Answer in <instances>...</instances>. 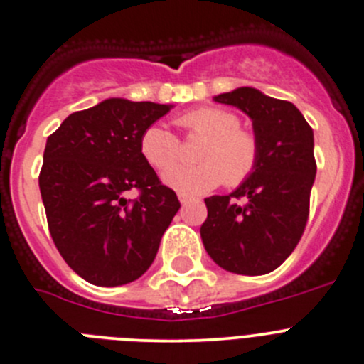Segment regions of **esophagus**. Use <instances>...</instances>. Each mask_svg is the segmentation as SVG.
<instances>
[{
  "mask_svg": "<svg viewBox=\"0 0 364 364\" xmlns=\"http://www.w3.org/2000/svg\"><path fill=\"white\" fill-rule=\"evenodd\" d=\"M178 199H179V203H181L183 206H185V204H188L190 200H192V197L186 196V193H183V192H179V193H178Z\"/></svg>",
  "mask_w": 364,
  "mask_h": 364,
  "instance_id": "1",
  "label": "esophagus"
}]
</instances>
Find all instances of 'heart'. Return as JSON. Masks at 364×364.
<instances>
[{
  "mask_svg": "<svg viewBox=\"0 0 364 364\" xmlns=\"http://www.w3.org/2000/svg\"><path fill=\"white\" fill-rule=\"evenodd\" d=\"M190 133L206 136L197 165H174L161 174L165 185L183 193H206L222 181L245 183L259 161V142L252 132L240 128V117L217 107H204L178 119ZM140 153L151 167L166 168L179 156V140L160 124H151L140 136Z\"/></svg>",
  "mask_w": 364,
  "mask_h": 364,
  "instance_id": "obj_1",
  "label": "heart"
}]
</instances>
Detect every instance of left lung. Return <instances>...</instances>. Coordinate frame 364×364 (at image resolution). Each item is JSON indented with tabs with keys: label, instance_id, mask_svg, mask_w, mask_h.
Returning a JSON list of instances; mask_svg holds the SVG:
<instances>
[{
	"label": "left lung",
	"instance_id": "8db88e82",
	"mask_svg": "<svg viewBox=\"0 0 364 364\" xmlns=\"http://www.w3.org/2000/svg\"><path fill=\"white\" fill-rule=\"evenodd\" d=\"M213 101L236 107L252 121L259 161L235 192L204 199L208 218L200 238L224 270L263 276L294 252L304 232L316 176L313 129L294 103L252 87L218 94Z\"/></svg>",
	"mask_w": 364,
	"mask_h": 364
}]
</instances>
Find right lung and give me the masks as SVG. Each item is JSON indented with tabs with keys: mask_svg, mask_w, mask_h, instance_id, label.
I'll list each match as a JSON object with an SVG mask.
<instances>
[{
	"mask_svg": "<svg viewBox=\"0 0 364 364\" xmlns=\"http://www.w3.org/2000/svg\"><path fill=\"white\" fill-rule=\"evenodd\" d=\"M172 105L110 97L74 112L46 142L38 186L65 263L96 287L139 279L181 208L140 153V136ZM139 200L125 199L128 189Z\"/></svg>",
	"mask_w": 364,
	"mask_h": 364,
	"instance_id": "add662e5",
	"label": "right lung"
}]
</instances>
